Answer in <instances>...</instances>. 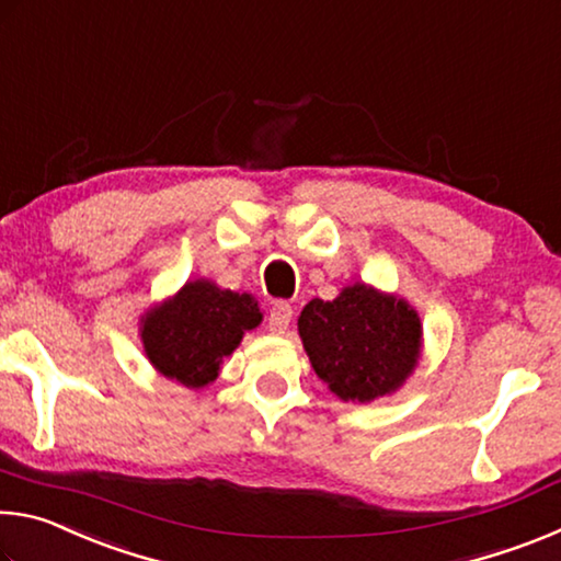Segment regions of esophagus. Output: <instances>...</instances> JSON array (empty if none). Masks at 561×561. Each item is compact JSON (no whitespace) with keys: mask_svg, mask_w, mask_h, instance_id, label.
Returning <instances> with one entry per match:
<instances>
[{"mask_svg":"<svg viewBox=\"0 0 561 561\" xmlns=\"http://www.w3.org/2000/svg\"><path fill=\"white\" fill-rule=\"evenodd\" d=\"M291 304L289 301H274L272 309H270V317H267V327L272 334H284V331L289 329V321H291Z\"/></svg>","mask_w":561,"mask_h":561,"instance_id":"1","label":"esophagus"}]
</instances>
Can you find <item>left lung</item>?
<instances>
[{
  "mask_svg": "<svg viewBox=\"0 0 561 561\" xmlns=\"http://www.w3.org/2000/svg\"><path fill=\"white\" fill-rule=\"evenodd\" d=\"M299 336L331 391L368 403L396 391L413 371L421 319L403 299L354 284L334 301L311 299L299 317Z\"/></svg>",
  "mask_w": 561,
  "mask_h": 561,
  "instance_id": "left-lung-1",
  "label": "left lung"
}]
</instances>
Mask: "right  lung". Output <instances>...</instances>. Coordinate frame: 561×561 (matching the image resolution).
Wrapping results in <instances>:
<instances>
[{
	"mask_svg": "<svg viewBox=\"0 0 561 561\" xmlns=\"http://www.w3.org/2000/svg\"><path fill=\"white\" fill-rule=\"evenodd\" d=\"M260 321L262 311L250 294L217 289L213 282L197 279L144 319V346L160 374L203 388L215 381L220 360L232 354L244 331Z\"/></svg>",
	"mask_w": 561,
	"mask_h": 561,
	"instance_id": "add662e5",
	"label": "right lung"
}]
</instances>
